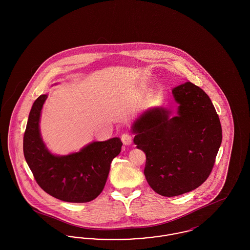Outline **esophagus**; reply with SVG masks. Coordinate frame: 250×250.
Segmentation results:
<instances>
[{"instance_id": "1", "label": "esophagus", "mask_w": 250, "mask_h": 250, "mask_svg": "<svg viewBox=\"0 0 250 250\" xmlns=\"http://www.w3.org/2000/svg\"><path fill=\"white\" fill-rule=\"evenodd\" d=\"M122 142L125 145H130L132 143V136L128 133H125L122 135Z\"/></svg>"}]
</instances>
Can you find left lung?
I'll use <instances>...</instances> for the list:
<instances>
[{
	"mask_svg": "<svg viewBox=\"0 0 250 250\" xmlns=\"http://www.w3.org/2000/svg\"><path fill=\"white\" fill-rule=\"evenodd\" d=\"M175 116L155 107L136 120L134 143L146 155L144 175L164 197L196 189L210 175L222 142V129L210 97L189 82L172 90Z\"/></svg>",
	"mask_w": 250,
	"mask_h": 250,
	"instance_id": "1",
	"label": "left lung"
}]
</instances>
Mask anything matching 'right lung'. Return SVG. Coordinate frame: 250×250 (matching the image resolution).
<instances>
[{
  "mask_svg": "<svg viewBox=\"0 0 250 250\" xmlns=\"http://www.w3.org/2000/svg\"><path fill=\"white\" fill-rule=\"evenodd\" d=\"M48 95L34 102L23 137L24 157L36 183L50 196L67 202H88L102 192L110 163L119 155V138L93 142L79 152L66 155L52 154L42 140L40 116Z\"/></svg>",
  "mask_w": 250,
  "mask_h": 250,
  "instance_id": "1",
  "label": "right lung"
}]
</instances>
